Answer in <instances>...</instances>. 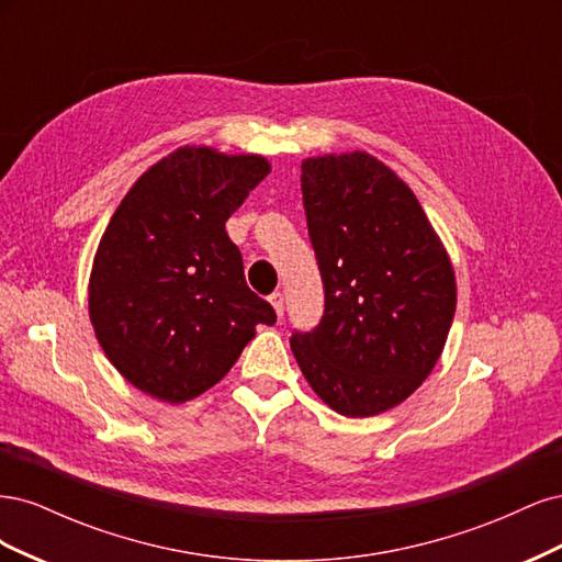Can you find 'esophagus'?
Wrapping results in <instances>:
<instances>
[{
  "mask_svg": "<svg viewBox=\"0 0 562 562\" xmlns=\"http://www.w3.org/2000/svg\"><path fill=\"white\" fill-rule=\"evenodd\" d=\"M269 302H271V307H274L277 316L281 318V316H283V293H281V291H274V293L269 295Z\"/></svg>",
  "mask_w": 562,
  "mask_h": 562,
  "instance_id": "obj_1",
  "label": "esophagus"
}]
</instances>
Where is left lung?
<instances>
[{
	"label": "left lung",
	"mask_w": 562,
	"mask_h": 562,
	"mask_svg": "<svg viewBox=\"0 0 562 562\" xmlns=\"http://www.w3.org/2000/svg\"><path fill=\"white\" fill-rule=\"evenodd\" d=\"M302 201L326 310L291 349L316 396L345 417L403 403L429 378L457 285L417 196L368 151L302 161Z\"/></svg>",
	"instance_id": "8db88e82"
}]
</instances>
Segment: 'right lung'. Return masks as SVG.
Returning <instances> with one entry per match:
<instances>
[{
	"label": "right lung",
	"instance_id": "obj_1",
	"mask_svg": "<svg viewBox=\"0 0 562 562\" xmlns=\"http://www.w3.org/2000/svg\"><path fill=\"white\" fill-rule=\"evenodd\" d=\"M271 166L184 145L135 180L98 244L89 316L110 363L166 403L223 380L271 304L246 285L225 223Z\"/></svg>",
	"mask_w": 562,
	"mask_h": 562
}]
</instances>
